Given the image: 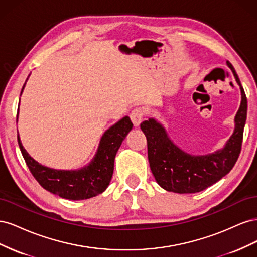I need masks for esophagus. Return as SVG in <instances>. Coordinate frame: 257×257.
<instances>
[{
    "mask_svg": "<svg viewBox=\"0 0 257 257\" xmlns=\"http://www.w3.org/2000/svg\"><path fill=\"white\" fill-rule=\"evenodd\" d=\"M144 110L142 108H135V109L131 112L130 116H131V120L133 122V124L135 126H139V124L142 123L143 119H144Z\"/></svg>",
    "mask_w": 257,
    "mask_h": 257,
    "instance_id": "34e87169",
    "label": "esophagus"
}]
</instances>
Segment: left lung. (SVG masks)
I'll return each mask as SVG.
<instances>
[{
	"mask_svg": "<svg viewBox=\"0 0 257 257\" xmlns=\"http://www.w3.org/2000/svg\"><path fill=\"white\" fill-rule=\"evenodd\" d=\"M227 66L238 83L241 103L235 116V130L222 149L212 153L194 155L179 148L168 136L163 124L150 118L141 124L147 137L148 159L155 181L164 190L179 194L204 191L226 176L234 167L241 151L247 102L235 68Z\"/></svg>",
	"mask_w": 257,
	"mask_h": 257,
	"instance_id": "8db88e82",
	"label": "left lung"
}]
</instances>
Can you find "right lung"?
<instances>
[{
	"label": "right lung",
	"instance_id": "obj_1",
	"mask_svg": "<svg viewBox=\"0 0 257 257\" xmlns=\"http://www.w3.org/2000/svg\"><path fill=\"white\" fill-rule=\"evenodd\" d=\"M26 83L23 84L21 94ZM132 127L133 123L127 115L114 123L100 138L94 158L88 165L76 170L53 169L40 164L23 148L19 134L17 137L31 174L45 190L65 199L83 200L98 195L108 188L113 174L115 154Z\"/></svg>",
	"mask_w": 257,
	"mask_h": 257
}]
</instances>
